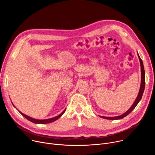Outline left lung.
Returning <instances> with one entry per match:
<instances>
[{"label":"left lung","mask_w":155,"mask_h":155,"mask_svg":"<svg viewBox=\"0 0 155 155\" xmlns=\"http://www.w3.org/2000/svg\"><path fill=\"white\" fill-rule=\"evenodd\" d=\"M137 55L138 57L139 58V61H140V68H141V84H140V90L138 94V96L136 99V101H134V104H132V105L131 106V107L127 110L126 112H125L124 114H123V115H120V116H118V117H102V116H100L101 118H105V119H108V120H120L123 118L124 117H126L127 115H129L132 110H133L135 107L137 106V105L138 104V103L140 102V101L142 99L144 90H145V70H144V67H143V62L142 61V59H140L138 53H137Z\"/></svg>","instance_id":"obj_1"}]
</instances>
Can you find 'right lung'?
<instances>
[{
	"instance_id": "1",
	"label": "right lung",
	"mask_w": 155,
	"mask_h": 155,
	"mask_svg": "<svg viewBox=\"0 0 155 155\" xmlns=\"http://www.w3.org/2000/svg\"><path fill=\"white\" fill-rule=\"evenodd\" d=\"M13 106L15 107L14 105H13ZM65 110H66V108L64 110V111L61 114H59V115H58V116H56L55 117H53V118H50V119H46V120H37V119H34V118H31V117H29V116L23 114L22 112H21L20 111H19V110H18V111H19V112L22 115H23L24 117H25L27 120H28L29 121H31V122H32L34 123H35V124H47V123H52V122L56 121V120H58V118H59L64 114V112H65Z\"/></svg>"
}]
</instances>
